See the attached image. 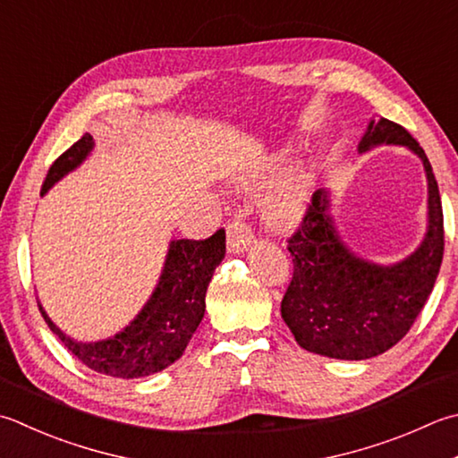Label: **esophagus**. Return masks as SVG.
Here are the masks:
<instances>
[{"mask_svg":"<svg viewBox=\"0 0 458 458\" xmlns=\"http://www.w3.org/2000/svg\"><path fill=\"white\" fill-rule=\"evenodd\" d=\"M254 242V232L244 220H234L228 224V250L230 252H244Z\"/></svg>","mask_w":458,"mask_h":458,"instance_id":"esophagus-1","label":"esophagus"}]
</instances>
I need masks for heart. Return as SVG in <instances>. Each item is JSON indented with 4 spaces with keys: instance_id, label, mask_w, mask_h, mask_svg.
I'll use <instances>...</instances> for the list:
<instances>
[{
    "instance_id": "1",
    "label": "heart",
    "mask_w": 458,
    "mask_h": 458,
    "mask_svg": "<svg viewBox=\"0 0 458 458\" xmlns=\"http://www.w3.org/2000/svg\"><path fill=\"white\" fill-rule=\"evenodd\" d=\"M313 173L308 166H295L267 188L262 199L266 218L274 226H285L293 222L306 208L311 194Z\"/></svg>"
}]
</instances>
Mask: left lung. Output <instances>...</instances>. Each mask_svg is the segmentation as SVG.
I'll return each instance as SVG.
<instances>
[{
	"label": "left lung",
	"instance_id": "left-lung-1",
	"mask_svg": "<svg viewBox=\"0 0 458 458\" xmlns=\"http://www.w3.org/2000/svg\"><path fill=\"white\" fill-rule=\"evenodd\" d=\"M381 142L409 147L425 165L428 232L417 252L391 267L353 256L337 236L324 191L311 196L301 224L288 238L293 274L282 318L300 347L334 360H369L399 344L431 295L443 262V204L425 150L389 119L369 123L360 150Z\"/></svg>",
	"mask_w": 458,
	"mask_h": 458
}]
</instances>
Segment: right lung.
<instances>
[{"mask_svg":"<svg viewBox=\"0 0 458 458\" xmlns=\"http://www.w3.org/2000/svg\"><path fill=\"white\" fill-rule=\"evenodd\" d=\"M93 148V137L85 132L51 165L41 194L63 174L83 163ZM226 254V232L218 228L204 240H174L155 293L147 306L121 334L97 344H79L67 337L39 306L45 324L63 345L89 369L121 379H137L166 369L181 360L192 334L204 318L206 290L212 274Z\"/></svg>","mask_w":458,"mask_h":458,"instance_id":"add662e5","label":"right lung"}]
</instances>
